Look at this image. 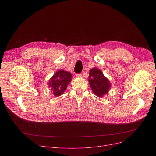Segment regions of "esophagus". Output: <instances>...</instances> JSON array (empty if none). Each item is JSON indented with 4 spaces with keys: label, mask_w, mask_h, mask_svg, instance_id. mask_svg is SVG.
<instances>
[{
    "label": "esophagus",
    "mask_w": 156,
    "mask_h": 156,
    "mask_svg": "<svg viewBox=\"0 0 156 156\" xmlns=\"http://www.w3.org/2000/svg\"><path fill=\"white\" fill-rule=\"evenodd\" d=\"M82 75L81 74H76V78H82Z\"/></svg>",
    "instance_id": "obj_1"
}]
</instances>
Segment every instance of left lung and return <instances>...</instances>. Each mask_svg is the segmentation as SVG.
Returning <instances> with one entry per match:
<instances>
[{
    "label": "left lung",
    "mask_w": 156,
    "mask_h": 156,
    "mask_svg": "<svg viewBox=\"0 0 156 156\" xmlns=\"http://www.w3.org/2000/svg\"><path fill=\"white\" fill-rule=\"evenodd\" d=\"M88 81L94 93L98 97H102L109 90V81L99 69L93 68L90 71Z\"/></svg>",
    "instance_id": "1"
}]
</instances>
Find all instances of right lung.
Here are the masks:
<instances>
[{
  "label": "right lung",
  "mask_w": 156,
  "mask_h": 156,
  "mask_svg": "<svg viewBox=\"0 0 156 156\" xmlns=\"http://www.w3.org/2000/svg\"><path fill=\"white\" fill-rule=\"evenodd\" d=\"M72 75L64 70L57 71L48 81V87L52 90L55 96L61 95L66 90L71 81Z\"/></svg>",
  "instance_id": "obj_1"
}]
</instances>
